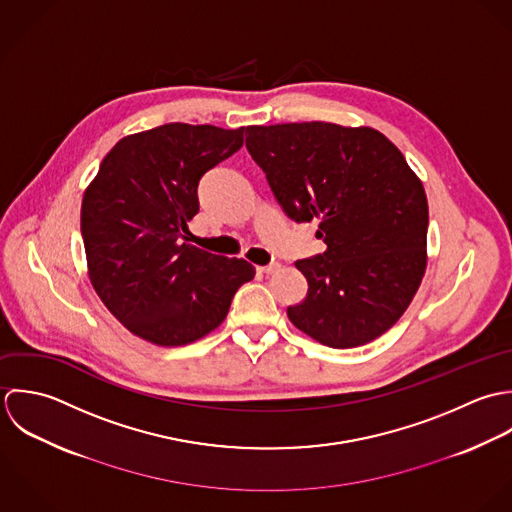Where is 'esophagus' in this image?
I'll return each mask as SVG.
<instances>
[{
  "mask_svg": "<svg viewBox=\"0 0 512 512\" xmlns=\"http://www.w3.org/2000/svg\"><path fill=\"white\" fill-rule=\"evenodd\" d=\"M279 263H271V265H265V267H257L259 273H265V275H273L275 271H279Z\"/></svg>",
  "mask_w": 512,
  "mask_h": 512,
  "instance_id": "34e87169",
  "label": "esophagus"
}]
</instances>
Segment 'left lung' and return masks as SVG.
<instances>
[{"label":"left lung","instance_id":"8db88e82","mask_svg":"<svg viewBox=\"0 0 512 512\" xmlns=\"http://www.w3.org/2000/svg\"><path fill=\"white\" fill-rule=\"evenodd\" d=\"M245 146L297 223L318 219L326 251L297 261L305 301L289 320L330 348L382 336L427 265L429 209L404 154L378 130L332 122L247 126Z\"/></svg>","mask_w":512,"mask_h":512}]
</instances>
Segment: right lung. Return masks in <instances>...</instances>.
I'll return each mask as SVG.
<instances>
[{"mask_svg":"<svg viewBox=\"0 0 512 512\" xmlns=\"http://www.w3.org/2000/svg\"><path fill=\"white\" fill-rule=\"evenodd\" d=\"M243 132L170 122L124 136L83 196L91 283L104 307L152 344L200 340L255 277L243 259L180 243L200 211L202 176L243 146Z\"/></svg>","mask_w":512,"mask_h":512,"instance_id":"add662e5","label":"right lung"}]
</instances>
